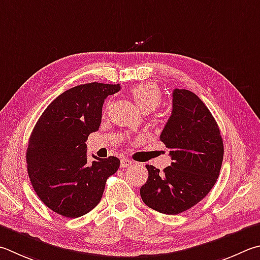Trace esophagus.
Returning a JSON list of instances; mask_svg holds the SVG:
<instances>
[{
	"instance_id": "obj_1",
	"label": "esophagus",
	"mask_w": 260,
	"mask_h": 260,
	"mask_svg": "<svg viewBox=\"0 0 260 260\" xmlns=\"http://www.w3.org/2000/svg\"><path fill=\"white\" fill-rule=\"evenodd\" d=\"M132 164H133V161H132V160L128 159V158H121V160H120V167L121 168L128 167V166H131Z\"/></svg>"
}]
</instances>
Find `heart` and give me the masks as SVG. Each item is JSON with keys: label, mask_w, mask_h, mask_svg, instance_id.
Returning a JSON list of instances; mask_svg holds the SVG:
<instances>
[{"label": "heart", "mask_w": 260, "mask_h": 260, "mask_svg": "<svg viewBox=\"0 0 260 260\" xmlns=\"http://www.w3.org/2000/svg\"><path fill=\"white\" fill-rule=\"evenodd\" d=\"M131 95L136 106L143 112H149L157 108L161 102V92L158 86L151 83H142L131 89Z\"/></svg>", "instance_id": "1"}]
</instances>
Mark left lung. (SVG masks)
<instances>
[{
    "label": "left lung",
    "instance_id": "1",
    "mask_svg": "<svg viewBox=\"0 0 260 260\" xmlns=\"http://www.w3.org/2000/svg\"><path fill=\"white\" fill-rule=\"evenodd\" d=\"M160 141L169 149L173 162L162 173L146 165L149 177L141 187V198L155 211L181 214L215 185L224 157L223 139L205 103L193 92L175 88L172 115Z\"/></svg>",
    "mask_w": 260,
    "mask_h": 260
}]
</instances>
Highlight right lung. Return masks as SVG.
<instances>
[{
  "label": "right lung",
  "instance_id": "obj_1",
  "mask_svg": "<svg viewBox=\"0 0 260 260\" xmlns=\"http://www.w3.org/2000/svg\"><path fill=\"white\" fill-rule=\"evenodd\" d=\"M120 85L88 83L54 99L37 120L27 148V171L41 201L68 218L100 202L108 177L118 171L116 157L87 161L86 141L101 124L102 106Z\"/></svg>",
  "mask_w": 260,
  "mask_h": 260
}]
</instances>
